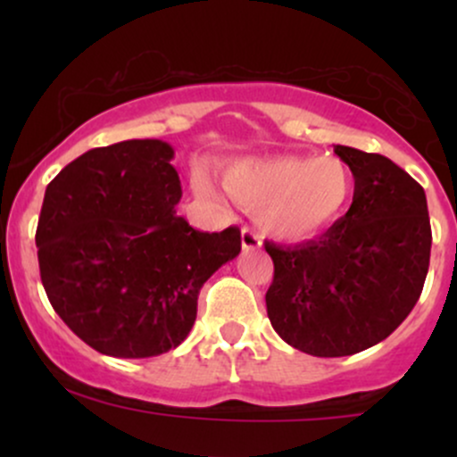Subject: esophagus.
Segmentation results:
<instances>
[{"mask_svg": "<svg viewBox=\"0 0 457 457\" xmlns=\"http://www.w3.org/2000/svg\"><path fill=\"white\" fill-rule=\"evenodd\" d=\"M240 245H243L245 251L260 249V246H262V238H260V236L255 234L251 228H243V229H240Z\"/></svg>", "mask_w": 457, "mask_h": 457, "instance_id": "obj_1", "label": "esophagus"}]
</instances>
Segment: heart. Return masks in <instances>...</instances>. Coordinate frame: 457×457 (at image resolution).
I'll list each match as a JSON object with an SVG mask.
<instances>
[{"label":"heart","mask_w":457,"mask_h":457,"mask_svg":"<svg viewBox=\"0 0 457 457\" xmlns=\"http://www.w3.org/2000/svg\"><path fill=\"white\" fill-rule=\"evenodd\" d=\"M229 195L253 208L266 232L283 240H307L337 223L354 193V178L339 156H270L236 161L223 174ZM193 188L206 202H223L206 174Z\"/></svg>","instance_id":"b5f03b06"}]
</instances>
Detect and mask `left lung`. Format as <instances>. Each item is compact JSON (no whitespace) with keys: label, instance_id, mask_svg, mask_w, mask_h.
<instances>
[{"label":"left lung","instance_id":"obj_1","mask_svg":"<svg viewBox=\"0 0 457 457\" xmlns=\"http://www.w3.org/2000/svg\"><path fill=\"white\" fill-rule=\"evenodd\" d=\"M354 176L348 212L316 240L281 246L266 292L272 328L313 356H348L386 339L421 296L432 228L423 187L382 154L335 145Z\"/></svg>","mask_w":457,"mask_h":457}]
</instances>
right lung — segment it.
<instances>
[{"label": "right lung", "instance_id": "obj_1", "mask_svg": "<svg viewBox=\"0 0 457 457\" xmlns=\"http://www.w3.org/2000/svg\"><path fill=\"white\" fill-rule=\"evenodd\" d=\"M174 148L129 139L87 150L49 182L36 246L66 327L101 354L148 359L187 339L197 296L240 253V229L199 232L176 214Z\"/></svg>", "mask_w": 457, "mask_h": 457}]
</instances>
